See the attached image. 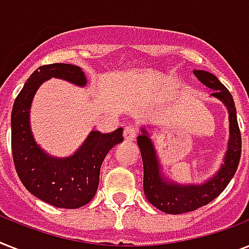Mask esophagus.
Masks as SVG:
<instances>
[{"mask_svg":"<svg viewBox=\"0 0 249 249\" xmlns=\"http://www.w3.org/2000/svg\"><path fill=\"white\" fill-rule=\"evenodd\" d=\"M137 136V129L133 125H126L124 128V140L133 141Z\"/></svg>","mask_w":249,"mask_h":249,"instance_id":"obj_1","label":"esophagus"}]
</instances>
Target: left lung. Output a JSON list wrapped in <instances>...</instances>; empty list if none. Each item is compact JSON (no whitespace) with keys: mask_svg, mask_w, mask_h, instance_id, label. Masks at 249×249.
<instances>
[{"mask_svg":"<svg viewBox=\"0 0 249 249\" xmlns=\"http://www.w3.org/2000/svg\"><path fill=\"white\" fill-rule=\"evenodd\" d=\"M194 75L205 86L213 89V97L218 98L228 107L229 120H230L229 150L225 156L224 165L221 166V169L217 172L216 176L208 182H205L204 185L181 186L177 183H170L160 176L155 148L148 138L147 132L142 129L143 134L138 137L137 143L140 146L142 161H143L144 195L154 207L169 214L191 212L203 205H207L213 199H216L226 189L229 182L234 177L239 165L240 154H242V136H240L235 103L231 97V93L226 89L224 84L218 81L216 76L209 72L194 71Z\"/></svg>","mask_w":249,"mask_h":249,"instance_id":"8db88e82","label":"left lung"}]
</instances>
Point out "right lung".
I'll return each mask as SVG.
<instances>
[{
  "mask_svg": "<svg viewBox=\"0 0 249 249\" xmlns=\"http://www.w3.org/2000/svg\"><path fill=\"white\" fill-rule=\"evenodd\" d=\"M50 77L86 84L83 70L73 64L41 66L27 80L11 112V150L15 170L29 193L56 208L75 209L88 204L97 193L99 172L107 152L124 140L123 128L112 133L91 132L75 155L55 159L36 144L29 128V107L38 86Z\"/></svg>",
  "mask_w": 249,
  "mask_h": 249,
  "instance_id": "1",
  "label": "right lung"
}]
</instances>
